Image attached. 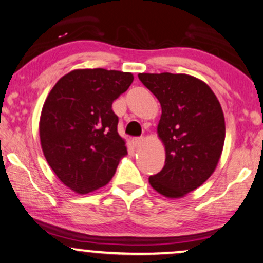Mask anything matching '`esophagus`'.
I'll list each match as a JSON object with an SVG mask.
<instances>
[{"instance_id": "1", "label": "esophagus", "mask_w": 263, "mask_h": 263, "mask_svg": "<svg viewBox=\"0 0 263 263\" xmlns=\"http://www.w3.org/2000/svg\"><path fill=\"white\" fill-rule=\"evenodd\" d=\"M142 142H143V138H141V137L132 138V144H134V147H138Z\"/></svg>"}]
</instances>
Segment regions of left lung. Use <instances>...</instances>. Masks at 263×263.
Wrapping results in <instances>:
<instances>
[{
  "mask_svg": "<svg viewBox=\"0 0 263 263\" xmlns=\"http://www.w3.org/2000/svg\"><path fill=\"white\" fill-rule=\"evenodd\" d=\"M158 98V136L165 147L162 170L149 183L166 198L184 197L214 174L223 151L224 115L212 89L187 74H138Z\"/></svg>",
  "mask_w": 263,
  "mask_h": 263,
  "instance_id": "left-lung-1",
  "label": "left lung"
}]
</instances>
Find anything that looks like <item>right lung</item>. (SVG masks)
Returning <instances> with one entry per match:
<instances>
[{
  "label": "right lung",
  "mask_w": 263,
  "mask_h": 263,
  "mask_svg": "<svg viewBox=\"0 0 263 263\" xmlns=\"http://www.w3.org/2000/svg\"><path fill=\"white\" fill-rule=\"evenodd\" d=\"M131 72L76 69L58 80L40 118V141L48 165L66 187L87 194L108 184L127 154L112 102L127 91Z\"/></svg>",
  "instance_id": "1"
}]
</instances>
